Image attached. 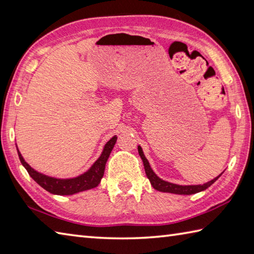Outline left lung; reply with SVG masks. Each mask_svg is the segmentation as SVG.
<instances>
[{
    "label": "left lung",
    "mask_w": 254,
    "mask_h": 254,
    "mask_svg": "<svg viewBox=\"0 0 254 254\" xmlns=\"http://www.w3.org/2000/svg\"><path fill=\"white\" fill-rule=\"evenodd\" d=\"M138 152L139 156L142 159V162L144 165V171H146L147 178L149 179L150 183L153 186L154 190H160V192H164V193H173V194H179V195H192L195 193L201 192L206 189H208L209 186L215 183L220 175L215 178L214 180L209 181L203 185H178V184H173L167 182V181H163L162 179H160L158 175L153 172V170L150 167V164L148 162V160L144 157V154L142 152V149L140 146H138Z\"/></svg>",
    "instance_id": "obj_1"
}]
</instances>
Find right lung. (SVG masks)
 Here are the masks:
<instances>
[{
    "label": "right lung",
    "mask_w": 254,
    "mask_h": 254,
    "mask_svg": "<svg viewBox=\"0 0 254 254\" xmlns=\"http://www.w3.org/2000/svg\"><path fill=\"white\" fill-rule=\"evenodd\" d=\"M116 140V136H114L112 139H110V140L106 142L104 149H103L101 157L96 160L94 164H93L85 173L72 179H56L48 177V175H45L43 173H39L25 161L22 154L18 151V149L17 153L20 162L24 165V168L27 170L28 174L33 178L35 182H37L41 186V188L48 190L51 194L72 195L79 192H83V190H86L94 189L100 184L103 175H104L107 159L110 157L114 146H115Z\"/></svg>",
    "instance_id": "add662e5"
}]
</instances>
